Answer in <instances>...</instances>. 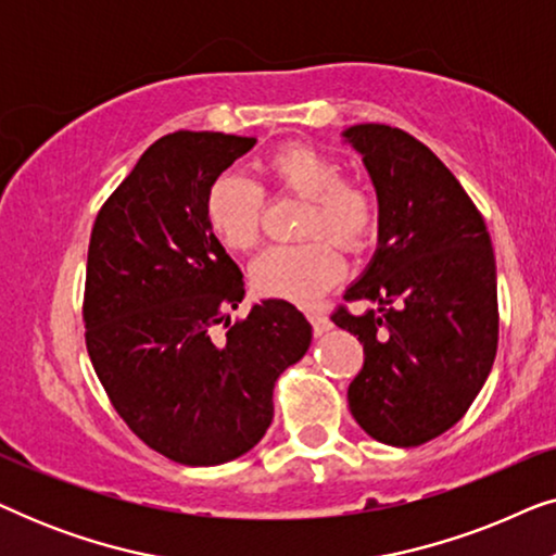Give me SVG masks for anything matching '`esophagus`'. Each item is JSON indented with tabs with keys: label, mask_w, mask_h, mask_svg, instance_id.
I'll return each mask as SVG.
<instances>
[{
	"label": "esophagus",
	"mask_w": 556,
	"mask_h": 556,
	"mask_svg": "<svg viewBox=\"0 0 556 556\" xmlns=\"http://www.w3.org/2000/svg\"><path fill=\"white\" fill-rule=\"evenodd\" d=\"M306 316H308L311 326H314V333H316V337H321V333H326V331L331 329L329 316H326L321 308H308V311H306Z\"/></svg>",
	"instance_id": "obj_1"
}]
</instances>
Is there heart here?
<instances>
[{
    "label": "heart",
    "mask_w": 556,
    "mask_h": 556,
    "mask_svg": "<svg viewBox=\"0 0 556 556\" xmlns=\"http://www.w3.org/2000/svg\"><path fill=\"white\" fill-rule=\"evenodd\" d=\"M261 169L276 192L306 200L301 232L314 238L268 248L250 268V280L268 299L314 301L344 276V261L328 238L346 253H359L375 240L382 219L377 194L362 179L341 177L337 159L306 141L280 143ZM263 202L255 181L238 172L217 174L204 194V219L219 245L232 253L253 250L261 240Z\"/></svg>",
    "instance_id": "1"
}]
</instances>
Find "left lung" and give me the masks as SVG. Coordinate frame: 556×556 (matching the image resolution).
I'll list each match as a JSON object with an SVG mask.
<instances>
[{
  "label": "left lung",
  "mask_w": 556,
  "mask_h": 556,
  "mask_svg": "<svg viewBox=\"0 0 556 556\" xmlns=\"http://www.w3.org/2000/svg\"><path fill=\"white\" fill-rule=\"evenodd\" d=\"M344 136L364 156L382 210L375 261L344 293L377 308L331 314L364 346L349 409L379 443L415 447L468 413L493 367L496 257L483 215L422 141L384 124Z\"/></svg>",
  "instance_id": "obj_1"
}]
</instances>
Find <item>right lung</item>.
Returning a JSON list of instances; mask_svg holds the SVG:
<instances>
[{
	"label": "right lung",
	"instance_id": "right-lung-1",
	"mask_svg": "<svg viewBox=\"0 0 556 556\" xmlns=\"http://www.w3.org/2000/svg\"><path fill=\"white\" fill-rule=\"evenodd\" d=\"M253 147L250 136L215 131L162 136L90 232L88 356L121 420L181 466H219L257 445L276 379L311 344L306 316L280 299L230 324L245 283L207 227L204 194Z\"/></svg>",
	"mask_w": 556,
	"mask_h": 556
}]
</instances>
